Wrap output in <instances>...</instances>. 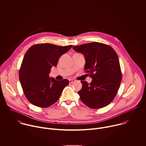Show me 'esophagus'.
<instances>
[{
	"mask_svg": "<svg viewBox=\"0 0 146 146\" xmlns=\"http://www.w3.org/2000/svg\"><path fill=\"white\" fill-rule=\"evenodd\" d=\"M69 82L70 83H72V82H74L75 81V80L74 79H69Z\"/></svg>",
	"mask_w": 146,
	"mask_h": 146,
	"instance_id": "1",
	"label": "esophagus"
}]
</instances>
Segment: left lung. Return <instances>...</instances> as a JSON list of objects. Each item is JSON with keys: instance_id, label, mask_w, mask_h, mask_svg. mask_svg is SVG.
I'll return each instance as SVG.
<instances>
[{"instance_id": "left-lung-1", "label": "left lung", "mask_w": 146, "mask_h": 146, "mask_svg": "<svg viewBox=\"0 0 146 146\" xmlns=\"http://www.w3.org/2000/svg\"><path fill=\"white\" fill-rule=\"evenodd\" d=\"M73 48L84 56L85 71L92 78L90 84L81 81L82 86L78 93L81 102L93 109L108 106L115 98L122 80L117 53L111 46L100 42L83 44Z\"/></svg>"}]
</instances>
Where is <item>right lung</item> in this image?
Returning <instances> with one entry per match:
<instances>
[{"label":"right lung","instance_id":"add662e5","mask_svg":"<svg viewBox=\"0 0 146 146\" xmlns=\"http://www.w3.org/2000/svg\"><path fill=\"white\" fill-rule=\"evenodd\" d=\"M72 47L39 43L27 50L19 69V77L26 98L32 104L47 108L58 101L69 80L57 81L48 74L53 66H57L60 57Z\"/></svg>","mask_w":146,"mask_h":146}]
</instances>
